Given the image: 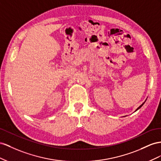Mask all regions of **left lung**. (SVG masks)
Segmentation results:
<instances>
[{
	"mask_svg": "<svg viewBox=\"0 0 161 161\" xmlns=\"http://www.w3.org/2000/svg\"><path fill=\"white\" fill-rule=\"evenodd\" d=\"M146 100H147V98H146V100H145V101H144V103H142V104H141V105H140V107H138V108H137V109H136V111H135V112H136V111H137V110H139V109H140V108H141V107H142V106H143V105H144V103H145V102H146Z\"/></svg>",
	"mask_w": 161,
	"mask_h": 161,
	"instance_id": "left-lung-1",
	"label": "left lung"
}]
</instances>
